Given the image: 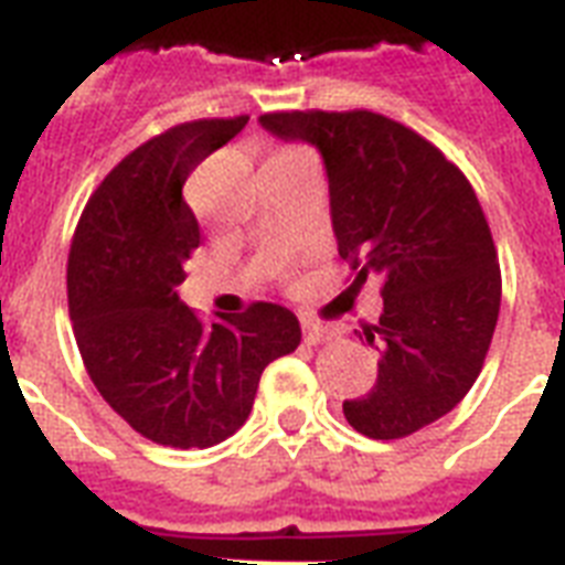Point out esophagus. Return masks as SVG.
Instances as JSON below:
<instances>
[{"label":"esophagus","instance_id":"34e87169","mask_svg":"<svg viewBox=\"0 0 565 565\" xmlns=\"http://www.w3.org/2000/svg\"><path fill=\"white\" fill-rule=\"evenodd\" d=\"M303 338H306V344L318 347L332 338V329L320 327V323H315V320H303Z\"/></svg>","mask_w":565,"mask_h":565}]
</instances>
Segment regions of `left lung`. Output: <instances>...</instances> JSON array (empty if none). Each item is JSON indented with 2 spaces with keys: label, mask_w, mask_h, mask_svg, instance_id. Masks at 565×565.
Returning <instances> with one entry per match:
<instances>
[{
  "label": "left lung",
  "mask_w": 565,
  "mask_h": 565,
  "mask_svg": "<svg viewBox=\"0 0 565 565\" xmlns=\"http://www.w3.org/2000/svg\"><path fill=\"white\" fill-rule=\"evenodd\" d=\"M259 125L318 148L353 286L382 279L385 309L364 327L379 379L344 403L347 423L373 440L414 435L476 385L499 320L502 274L476 192L431 142L379 113H265Z\"/></svg>",
  "instance_id": "1"
}]
</instances>
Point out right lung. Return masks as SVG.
I'll list each match as a JSON object with an SVG mask.
<instances>
[{
  "label": "right lung",
  "instance_id": "right-lung-1",
  "mask_svg": "<svg viewBox=\"0 0 565 565\" xmlns=\"http://www.w3.org/2000/svg\"><path fill=\"white\" fill-rule=\"evenodd\" d=\"M245 125L186 121L148 139L104 178L72 238L70 318L89 379L130 428L174 449L236 435L262 370L303 338L286 306L254 303L210 327L178 297L201 245L183 183Z\"/></svg>",
  "mask_w": 565,
  "mask_h": 565
}]
</instances>
